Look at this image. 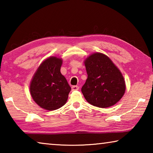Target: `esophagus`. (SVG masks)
I'll list each match as a JSON object with an SVG mask.
<instances>
[{
	"label": "esophagus",
	"instance_id": "34e87169",
	"mask_svg": "<svg viewBox=\"0 0 153 153\" xmlns=\"http://www.w3.org/2000/svg\"><path fill=\"white\" fill-rule=\"evenodd\" d=\"M71 90H72V91H76V90H78L79 87L77 86H73L71 87Z\"/></svg>",
	"mask_w": 153,
	"mask_h": 153
}]
</instances>
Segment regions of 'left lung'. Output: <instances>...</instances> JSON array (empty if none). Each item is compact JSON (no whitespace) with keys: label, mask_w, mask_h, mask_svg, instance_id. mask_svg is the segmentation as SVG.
<instances>
[{"label":"left lung","mask_w":153,"mask_h":153,"mask_svg":"<svg viewBox=\"0 0 153 153\" xmlns=\"http://www.w3.org/2000/svg\"><path fill=\"white\" fill-rule=\"evenodd\" d=\"M88 78L82 92L88 102L100 108L115 105L123 97L126 82L120 69L110 58L94 53L84 60Z\"/></svg>","instance_id":"obj_1"}]
</instances>
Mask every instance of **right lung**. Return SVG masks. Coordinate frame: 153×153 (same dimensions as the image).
I'll use <instances>...</instances> for the list:
<instances>
[{
    "label": "right lung",
    "mask_w": 153,
    "mask_h": 153,
    "mask_svg": "<svg viewBox=\"0 0 153 153\" xmlns=\"http://www.w3.org/2000/svg\"><path fill=\"white\" fill-rule=\"evenodd\" d=\"M63 59L53 56L40 65L31 80L30 94L41 108L58 109L65 104L71 87L61 73Z\"/></svg>",
    "instance_id": "right-lung-1"
}]
</instances>
